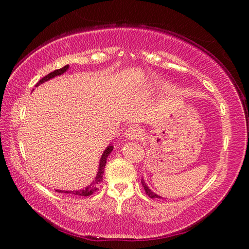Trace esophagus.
Segmentation results:
<instances>
[{"instance_id": "1", "label": "esophagus", "mask_w": 249, "mask_h": 249, "mask_svg": "<svg viewBox=\"0 0 249 249\" xmlns=\"http://www.w3.org/2000/svg\"><path fill=\"white\" fill-rule=\"evenodd\" d=\"M124 136L128 139H131V141H137V139H141L142 136V129L139 128L138 125H130V127L125 130Z\"/></svg>"}]
</instances>
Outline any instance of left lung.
<instances>
[{
	"instance_id": "left-lung-1",
	"label": "left lung",
	"mask_w": 249,
	"mask_h": 249,
	"mask_svg": "<svg viewBox=\"0 0 249 249\" xmlns=\"http://www.w3.org/2000/svg\"><path fill=\"white\" fill-rule=\"evenodd\" d=\"M142 187H144V189H145V192H146V194H147V195H148L149 197H151V198H161V197H160V196H158V195H156V194H155V193H153V192H152V190L148 188V187H147V185H146V183H145V181H144V180H142Z\"/></svg>"
}]
</instances>
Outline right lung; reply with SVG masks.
Listing matches in <instances>:
<instances>
[{"instance_id": "add662e5", "label": "right lung", "mask_w": 249, "mask_h": 249, "mask_svg": "<svg viewBox=\"0 0 249 249\" xmlns=\"http://www.w3.org/2000/svg\"><path fill=\"white\" fill-rule=\"evenodd\" d=\"M68 68H69V66H64L63 68H61V69L54 70L53 72H51V73L47 74V76L43 77L42 79H40V80L38 81V83L36 84V86H38L39 84H43L44 81L50 80L51 78H53V77H55V76H60V74H62L63 72H66V71L68 70ZM112 149H113V146H107V148L104 151L103 155H102V158H101L100 168H98V172H97L96 178H95L94 181L91 182L89 186L86 187V188H85V189L76 190V192H64V193H67V194H73V195H78V196H90V195H93V194L98 189V185H100V182L103 181L104 168H105V164H107V156L110 155V153L112 152ZM56 192H59V190H56ZM59 193H61V192H59Z\"/></svg>"}]
</instances>
